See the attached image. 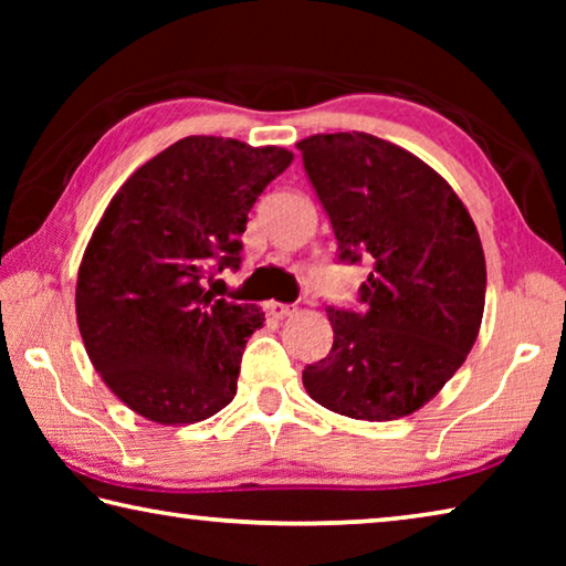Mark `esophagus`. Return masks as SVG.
<instances>
[{
  "instance_id": "1",
  "label": "esophagus",
  "mask_w": 566,
  "mask_h": 566,
  "mask_svg": "<svg viewBox=\"0 0 566 566\" xmlns=\"http://www.w3.org/2000/svg\"><path fill=\"white\" fill-rule=\"evenodd\" d=\"M264 312L270 314V317H274V319H286V317H292V314L296 312V306L294 304H282V302H266L264 304Z\"/></svg>"
}]
</instances>
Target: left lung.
<instances>
[{
  "label": "left lung",
  "mask_w": 566,
  "mask_h": 566,
  "mask_svg": "<svg viewBox=\"0 0 566 566\" xmlns=\"http://www.w3.org/2000/svg\"><path fill=\"white\" fill-rule=\"evenodd\" d=\"M296 149L339 260L371 264L359 312L327 306L334 344L302 371L306 395L352 419L407 417L454 377L482 327L476 227L442 175L387 139L312 134Z\"/></svg>",
  "instance_id": "1"
}]
</instances>
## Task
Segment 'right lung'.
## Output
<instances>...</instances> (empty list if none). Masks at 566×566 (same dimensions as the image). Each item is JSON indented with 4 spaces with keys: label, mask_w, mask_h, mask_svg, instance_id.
Instances as JSON below:
<instances>
[{
    "label": "right lung",
    "mask_w": 566,
    "mask_h": 566,
    "mask_svg": "<svg viewBox=\"0 0 566 566\" xmlns=\"http://www.w3.org/2000/svg\"><path fill=\"white\" fill-rule=\"evenodd\" d=\"M292 159L282 147L185 137L104 209L76 276V324L94 369L132 411L177 427L234 399L264 312L214 300L205 280L214 264L237 270L249 209Z\"/></svg>",
    "instance_id": "add662e5"
}]
</instances>
